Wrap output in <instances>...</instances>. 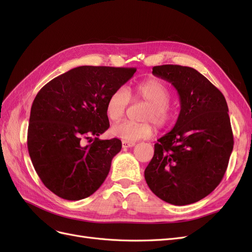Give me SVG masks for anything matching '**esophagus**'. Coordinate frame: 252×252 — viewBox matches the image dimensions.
Here are the masks:
<instances>
[{"instance_id":"34e87169","label":"esophagus","mask_w":252,"mask_h":252,"mask_svg":"<svg viewBox=\"0 0 252 252\" xmlns=\"http://www.w3.org/2000/svg\"><path fill=\"white\" fill-rule=\"evenodd\" d=\"M134 145H135V143H133V142H126V141H123V142H122V146H123L124 148L133 147Z\"/></svg>"}]
</instances>
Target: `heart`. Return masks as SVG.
Returning a JSON list of instances; mask_svg holds the SVG:
<instances>
[{
    "instance_id": "b5f03b06",
    "label": "heart",
    "mask_w": 252,
    "mask_h": 252,
    "mask_svg": "<svg viewBox=\"0 0 252 252\" xmlns=\"http://www.w3.org/2000/svg\"><path fill=\"white\" fill-rule=\"evenodd\" d=\"M133 94L136 98L148 104L142 116V121L147 122H122L114 125L111 128L113 135L126 142H135L150 138L155 131L150 122L158 128H164L171 123L174 116L169 105L171 93L163 82L156 79L142 82L134 87ZM129 100L130 96L126 88L120 87L112 91L106 102V114L108 119L112 122H118L123 118Z\"/></svg>"
}]
</instances>
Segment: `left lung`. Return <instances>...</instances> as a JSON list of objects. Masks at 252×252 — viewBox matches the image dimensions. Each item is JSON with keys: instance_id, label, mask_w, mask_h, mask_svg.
<instances>
[{"instance_id": "1", "label": "left lung", "mask_w": 252, "mask_h": 252, "mask_svg": "<svg viewBox=\"0 0 252 252\" xmlns=\"http://www.w3.org/2000/svg\"><path fill=\"white\" fill-rule=\"evenodd\" d=\"M152 74L177 89L181 111L172 130L155 144L145 180L161 200L192 204L211 193L227 169L233 149L228 106L223 94L191 67L155 66Z\"/></svg>"}]
</instances>
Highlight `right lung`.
<instances>
[{"mask_svg":"<svg viewBox=\"0 0 252 252\" xmlns=\"http://www.w3.org/2000/svg\"><path fill=\"white\" fill-rule=\"evenodd\" d=\"M135 71L80 66L51 80L37 93L30 110L28 152L43 184L58 196L85 199L107 178L122 142L97 138L109 128L106 102Z\"/></svg>","mask_w":252,"mask_h":252,"instance_id":"right-lung-1","label":"right lung"}]
</instances>
